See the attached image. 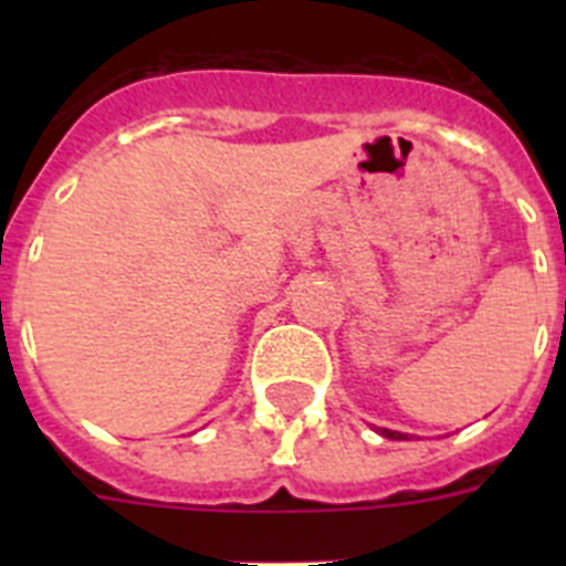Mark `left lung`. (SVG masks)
I'll use <instances>...</instances> for the list:
<instances>
[{"label": "left lung", "mask_w": 566, "mask_h": 566, "mask_svg": "<svg viewBox=\"0 0 566 566\" xmlns=\"http://www.w3.org/2000/svg\"><path fill=\"white\" fill-rule=\"evenodd\" d=\"M379 437L397 439V442H402V439H408V433H399V431H388V428H379Z\"/></svg>", "instance_id": "left-lung-1"}]
</instances>
